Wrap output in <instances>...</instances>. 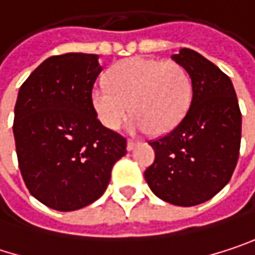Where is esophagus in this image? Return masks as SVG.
<instances>
[{
    "mask_svg": "<svg viewBox=\"0 0 255 255\" xmlns=\"http://www.w3.org/2000/svg\"><path fill=\"white\" fill-rule=\"evenodd\" d=\"M135 146H138V141H135V140H128L127 141V149L128 150H132Z\"/></svg>",
    "mask_w": 255,
    "mask_h": 255,
    "instance_id": "1",
    "label": "esophagus"
}]
</instances>
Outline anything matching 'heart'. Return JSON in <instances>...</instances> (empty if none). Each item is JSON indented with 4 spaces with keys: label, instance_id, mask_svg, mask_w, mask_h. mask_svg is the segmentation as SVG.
I'll return each mask as SVG.
<instances>
[{
    "label": "heart",
    "instance_id": "b5f03b06",
    "mask_svg": "<svg viewBox=\"0 0 255 255\" xmlns=\"http://www.w3.org/2000/svg\"><path fill=\"white\" fill-rule=\"evenodd\" d=\"M192 79L176 62L129 57L117 63L108 75V85L91 91L93 108L109 129H118L131 114V128L165 134L186 117L192 102Z\"/></svg>",
    "mask_w": 255,
    "mask_h": 255
}]
</instances>
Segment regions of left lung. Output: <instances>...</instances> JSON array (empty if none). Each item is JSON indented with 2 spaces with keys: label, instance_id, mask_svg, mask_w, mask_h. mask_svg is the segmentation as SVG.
<instances>
[{
  "label": "left lung",
  "instance_id": "obj_1",
  "mask_svg": "<svg viewBox=\"0 0 255 255\" xmlns=\"http://www.w3.org/2000/svg\"><path fill=\"white\" fill-rule=\"evenodd\" d=\"M173 59L190 75L192 102L177 127L149 141L155 161L144 178L162 201L193 207L229 183L239 158L242 115L230 78L214 63L190 48Z\"/></svg>",
  "mask_w": 255,
  "mask_h": 255
}]
</instances>
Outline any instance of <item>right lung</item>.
Masks as SVG:
<instances>
[{
	"instance_id": "1",
	"label": "right lung",
	"mask_w": 255,
	"mask_h": 255,
	"mask_svg": "<svg viewBox=\"0 0 255 255\" xmlns=\"http://www.w3.org/2000/svg\"><path fill=\"white\" fill-rule=\"evenodd\" d=\"M102 66L97 54L66 53L44 60L22 84L13 132L30 195L57 211L99 199L127 140L103 127L91 103Z\"/></svg>"
}]
</instances>
